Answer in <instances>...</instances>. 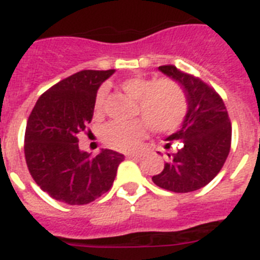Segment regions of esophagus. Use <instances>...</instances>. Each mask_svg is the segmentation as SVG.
I'll return each instance as SVG.
<instances>
[{
	"label": "esophagus",
	"instance_id": "34e87169",
	"mask_svg": "<svg viewBox=\"0 0 260 260\" xmlns=\"http://www.w3.org/2000/svg\"><path fill=\"white\" fill-rule=\"evenodd\" d=\"M141 157V153H128L127 158H140Z\"/></svg>",
	"mask_w": 260,
	"mask_h": 260
}]
</instances>
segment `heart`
Listing matches in <instances>:
<instances>
[{"instance_id":"obj_1","label":"heart","mask_w":260,"mask_h":260,"mask_svg":"<svg viewBox=\"0 0 260 260\" xmlns=\"http://www.w3.org/2000/svg\"><path fill=\"white\" fill-rule=\"evenodd\" d=\"M121 87L139 101L137 114L144 120L128 124L111 123L103 131L105 141L117 150H131L139 146L146 136V123L155 133H169L183 123L187 114V99L182 87L171 80L154 81L136 76L121 82ZM106 90L101 89L95 96V110L101 111Z\"/></svg>"}]
</instances>
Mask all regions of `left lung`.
Returning a JSON list of instances; mask_svg holds the SVG:
<instances>
[{
    "label": "left lung",
    "instance_id": "left-lung-1",
    "mask_svg": "<svg viewBox=\"0 0 260 260\" xmlns=\"http://www.w3.org/2000/svg\"><path fill=\"white\" fill-rule=\"evenodd\" d=\"M158 71L179 85L187 99V114L179 129L166 137L165 149L175 144L177 150L168 153L164 170L152 180L173 192H191L213 179L224 166L230 150L232 124L222 99L213 89L174 65Z\"/></svg>",
    "mask_w": 260,
    "mask_h": 260
}]
</instances>
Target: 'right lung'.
I'll return each instance as SVG.
<instances>
[{
  "instance_id": "obj_1",
  "label": "right lung",
  "mask_w": 260,
  "mask_h": 260,
  "mask_svg": "<svg viewBox=\"0 0 260 260\" xmlns=\"http://www.w3.org/2000/svg\"><path fill=\"white\" fill-rule=\"evenodd\" d=\"M115 73L81 71L56 83L36 102L24 136L27 168L51 198L69 205L94 202L111 188L124 155L102 149L95 157L78 146L91 121L99 86Z\"/></svg>"
}]
</instances>
